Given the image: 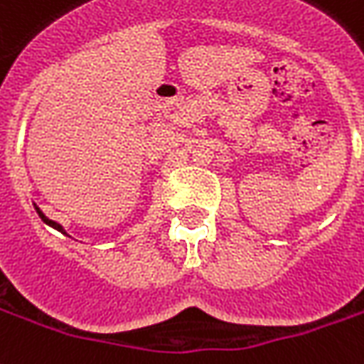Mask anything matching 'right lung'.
<instances>
[{"label": "right lung", "instance_id": "add662e5", "mask_svg": "<svg viewBox=\"0 0 364 364\" xmlns=\"http://www.w3.org/2000/svg\"><path fill=\"white\" fill-rule=\"evenodd\" d=\"M34 208H36V212H38V216L42 218V222L48 223V225H50V228H53V230H58V231H61V233H65V230H63V228H61L58 222H53V220H50V218H46L44 214H42V210H40L36 204H34ZM65 235H67V233H65Z\"/></svg>", "mask_w": 364, "mask_h": 364}]
</instances>
